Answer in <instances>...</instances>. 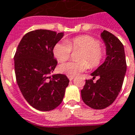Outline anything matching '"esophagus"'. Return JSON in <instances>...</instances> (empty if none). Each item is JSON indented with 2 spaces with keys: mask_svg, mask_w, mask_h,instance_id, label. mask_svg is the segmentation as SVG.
<instances>
[{
  "mask_svg": "<svg viewBox=\"0 0 135 135\" xmlns=\"http://www.w3.org/2000/svg\"><path fill=\"white\" fill-rule=\"evenodd\" d=\"M68 79H70V81H72V80H73L74 77H73V76H68Z\"/></svg>",
  "mask_w": 135,
  "mask_h": 135,
  "instance_id": "1",
  "label": "esophagus"
}]
</instances>
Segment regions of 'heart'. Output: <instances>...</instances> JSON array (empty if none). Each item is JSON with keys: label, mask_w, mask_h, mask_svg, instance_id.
Instances as JSON below:
<instances>
[{"label": "heart", "mask_w": 135, "mask_h": 135, "mask_svg": "<svg viewBox=\"0 0 135 135\" xmlns=\"http://www.w3.org/2000/svg\"><path fill=\"white\" fill-rule=\"evenodd\" d=\"M81 49L79 56V61H69L59 65V71L68 76L78 75L88 67L96 68L102 62L104 56V50L100 47V42L90 35H79L66 42H59L53 49L54 56L59 62H64L70 58L72 50Z\"/></svg>", "instance_id": "b5f03b06"}]
</instances>
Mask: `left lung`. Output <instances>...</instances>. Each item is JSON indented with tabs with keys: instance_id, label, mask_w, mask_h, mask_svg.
<instances>
[{
	"instance_id": "1",
	"label": "left lung",
	"mask_w": 135,
	"mask_h": 135,
	"mask_svg": "<svg viewBox=\"0 0 135 135\" xmlns=\"http://www.w3.org/2000/svg\"><path fill=\"white\" fill-rule=\"evenodd\" d=\"M101 37L106 47L107 57L104 62L91 73L93 79L96 76V83L92 79L86 80L81 90V98L86 105L95 109H102L114 102L122 88L126 75V55L123 44L108 31H104Z\"/></svg>"
}]
</instances>
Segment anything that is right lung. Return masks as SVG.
<instances>
[{
    "label": "right lung",
    "mask_w": 135,
    "mask_h": 135,
    "mask_svg": "<svg viewBox=\"0 0 135 135\" xmlns=\"http://www.w3.org/2000/svg\"><path fill=\"white\" fill-rule=\"evenodd\" d=\"M64 33L35 30L26 33L15 53L17 84L29 104L37 110L50 111L61 104L70 80L65 74H52L57 65L53 49Z\"/></svg>",
    "instance_id": "obj_1"
}]
</instances>
